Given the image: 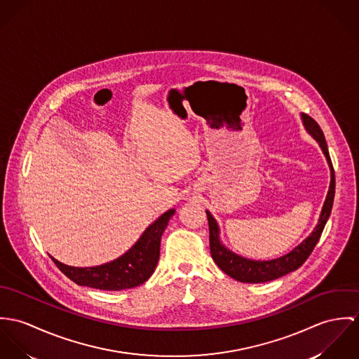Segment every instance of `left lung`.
<instances>
[{
  "label": "left lung",
  "instance_id": "obj_1",
  "mask_svg": "<svg viewBox=\"0 0 359 359\" xmlns=\"http://www.w3.org/2000/svg\"><path fill=\"white\" fill-rule=\"evenodd\" d=\"M302 121H303L306 130L313 136L314 140H317V143L326 158V162L329 165V169H330V184H329V190H327L326 198H325L320 215H319L318 223H317L314 231L307 238L304 239L303 242H300L296 248H293L289 253L277 257V259H271V260L246 259V257H242L237 253H234L233 250H230L229 248H226L223 245V242L220 241L219 224H217L216 219L212 216V213L209 210H206L208 223H209V245H210L212 259L220 267L222 271H224L227 276L237 279L239 282H245V283L267 282V280L279 278L282 276H286V274L297 270L311 255L313 249L316 248L319 237L323 231V227L330 216L333 198H334L336 182H334L333 165H332V161L329 157L327 144H326L323 132L320 130V128L316 121L313 120L311 117H309L307 114H302Z\"/></svg>",
  "mask_w": 359,
  "mask_h": 359
}]
</instances>
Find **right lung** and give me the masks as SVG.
<instances>
[{
  "instance_id": "obj_1",
  "label": "right lung",
  "mask_w": 359,
  "mask_h": 359,
  "mask_svg": "<svg viewBox=\"0 0 359 359\" xmlns=\"http://www.w3.org/2000/svg\"><path fill=\"white\" fill-rule=\"evenodd\" d=\"M173 215L175 209L162 213L144 230L129 250L113 262L95 267H73L50 257L66 277L81 286L102 290H122L139 286L151 277L157 267L161 237Z\"/></svg>"
}]
</instances>
